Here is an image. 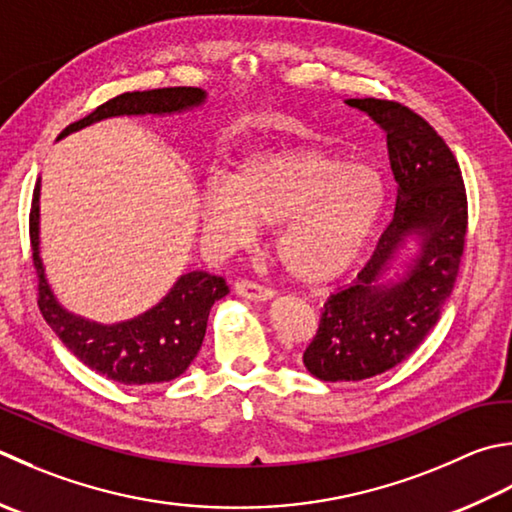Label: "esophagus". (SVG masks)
<instances>
[{"label":"esophagus","instance_id":"obj_1","mask_svg":"<svg viewBox=\"0 0 512 512\" xmlns=\"http://www.w3.org/2000/svg\"><path fill=\"white\" fill-rule=\"evenodd\" d=\"M235 293L244 299H250V302H268V299H273V290L259 286L255 282H248V279H239L235 284Z\"/></svg>","mask_w":512,"mask_h":512}]
</instances>
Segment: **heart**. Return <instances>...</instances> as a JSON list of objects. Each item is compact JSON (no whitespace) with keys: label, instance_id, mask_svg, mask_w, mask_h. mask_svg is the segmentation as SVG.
Returning <instances> with one entry per match:
<instances>
[{"label":"heart","instance_id":"obj_1","mask_svg":"<svg viewBox=\"0 0 512 512\" xmlns=\"http://www.w3.org/2000/svg\"><path fill=\"white\" fill-rule=\"evenodd\" d=\"M384 206L386 184L373 164L310 146L248 155L197 195L199 224L228 246L275 226L279 264L306 284L333 282L353 268Z\"/></svg>","mask_w":512,"mask_h":512}]
</instances>
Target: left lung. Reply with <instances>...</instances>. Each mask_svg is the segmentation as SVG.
Masks as SVG:
<instances>
[{"instance_id": "1", "label": "left lung", "mask_w": 512, "mask_h": 512, "mask_svg": "<svg viewBox=\"0 0 512 512\" xmlns=\"http://www.w3.org/2000/svg\"><path fill=\"white\" fill-rule=\"evenodd\" d=\"M346 104L386 133L397 199L375 255L324 304L304 353L322 382H362L415 353L453 293L468 224L462 170L433 126L384 99Z\"/></svg>"}]
</instances>
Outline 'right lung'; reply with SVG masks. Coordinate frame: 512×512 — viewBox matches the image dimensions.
<instances>
[{"label":"right lung","mask_w":512,"mask_h":512,"mask_svg":"<svg viewBox=\"0 0 512 512\" xmlns=\"http://www.w3.org/2000/svg\"><path fill=\"white\" fill-rule=\"evenodd\" d=\"M208 93L204 88L175 86L155 90H135L97 106L93 113L62 130L57 139L77 133L90 124L110 117H166L188 113L204 106ZM39 197L42 179H37L30 208V246L39 277V310L62 344L90 370L126 386L162 384L186 373L190 362L202 348L208 313L217 299L228 295L222 277L190 270L177 277L173 288L142 315L115 324H99L93 319L70 313L59 304L48 284L46 268L39 250Z\"/></svg>","instance_id":"right-lung-1"}]
</instances>
